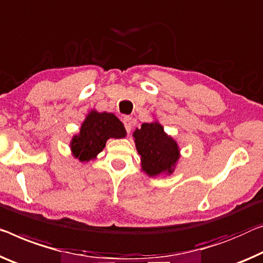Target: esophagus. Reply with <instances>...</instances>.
Listing matches in <instances>:
<instances>
[{
    "label": "esophagus",
    "mask_w": 263,
    "mask_h": 263,
    "mask_svg": "<svg viewBox=\"0 0 263 263\" xmlns=\"http://www.w3.org/2000/svg\"><path fill=\"white\" fill-rule=\"evenodd\" d=\"M123 124H124V128H126L127 133H130L133 126H134V122H133L132 118H129V116H124V118H123Z\"/></svg>",
    "instance_id": "34e87169"
}]
</instances>
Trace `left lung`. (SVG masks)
<instances>
[{
  "mask_svg": "<svg viewBox=\"0 0 263 263\" xmlns=\"http://www.w3.org/2000/svg\"><path fill=\"white\" fill-rule=\"evenodd\" d=\"M133 136L141 156V167L147 175L155 177L174 172L180 159L179 145L172 136L165 134L157 121L143 123Z\"/></svg>",
  "mask_w": 263,
  "mask_h": 263,
  "instance_id": "obj_1",
  "label": "left lung"
}]
</instances>
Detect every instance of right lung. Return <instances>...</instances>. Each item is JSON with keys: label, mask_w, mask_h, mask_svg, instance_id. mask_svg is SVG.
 <instances>
[{"label": "right lung", "mask_w": 263, "mask_h": 263, "mask_svg": "<svg viewBox=\"0 0 263 263\" xmlns=\"http://www.w3.org/2000/svg\"><path fill=\"white\" fill-rule=\"evenodd\" d=\"M124 136L123 123L114 114L91 110L81 124L79 134L71 139L70 149L72 155L81 162H88L103 151L107 140Z\"/></svg>", "instance_id": "1"}]
</instances>
